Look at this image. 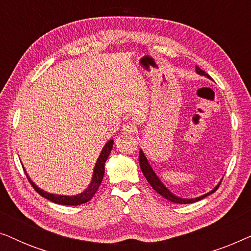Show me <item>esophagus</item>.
Wrapping results in <instances>:
<instances>
[{
  "label": "esophagus",
  "instance_id": "obj_1",
  "mask_svg": "<svg viewBox=\"0 0 251 251\" xmlns=\"http://www.w3.org/2000/svg\"><path fill=\"white\" fill-rule=\"evenodd\" d=\"M136 131V126L132 125L131 122H128L126 123L125 126H123V133H126V135H131Z\"/></svg>",
  "mask_w": 251,
  "mask_h": 251
}]
</instances>
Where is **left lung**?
Segmentation results:
<instances>
[{
	"label": "left lung",
	"mask_w": 251,
	"mask_h": 251,
	"mask_svg": "<svg viewBox=\"0 0 251 251\" xmlns=\"http://www.w3.org/2000/svg\"><path fill=\"white\" fill-rule=\"evenodd\" d=\"M195 71H197V74L201 75V76H205L209 80H212L210 77V75H208L205 73L204 71H202L200 67L195 66ZM139 164H140V169H142L144 176L149 181L151 186L153 187V190L156 192V193H159L160 195H162L164 199H167V200H169L171 202H174V203H179V204H186V203H193V202H197V201H200L201 199H203L205 197H208V195H210L214 193L215 191H217V188L219 187V185H221V181L222 179L219 180V183L216 185V186L212 188L211 191H209L208 193L205 194H202L200 197H197V198H181V197H178V195L174 194L173 192H171L169 188H168L166 185H164L161 179L159 178V176L155 174V171L153 170L152 166H151L149 160H147V157L145 155V153L143 152V150L139 151Z\"/></svg>",
	"instance_id": "8db88e82"
}]
</instances>
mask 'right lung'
I'll return each instance as SVG.
<instances>
[{"instance_id": "add662e5", "label": "right lung", "mask_w": 251, "mask_h": 251, "mask_svg": "<svg viewBox=\"0 0 251 251\" xmlns=\"http://www.w3.org/2000/svg\"><path fill=\"white\" fill-rule=\"evenodd\" d=\"M113 144H114V140L109 139L107 143L105 144V146L102 147L100 154H99L97 161L95 163V168H94V173H92V177H91V181L90 184L88 185V187L85 188L83 192L78 193L76 195H64V194H53V193H49V192L43 191L42 188H40L37 185L34 183V181L30 179V177L27 174V171L25 168V174L27 176V179L29 180V183L32 184V186L35 188V191L39 193L40 195H42L43 198L48 199L51 202H54V203L58 204H64V205H78L82 203H85V202L90 201L92 197H94L96 192L98 191L99 185L101 184L102 177H104V173H105V162L106 160L108 159V155L111 154V151L113 149Z\"/></svg>"}]
</instances>
